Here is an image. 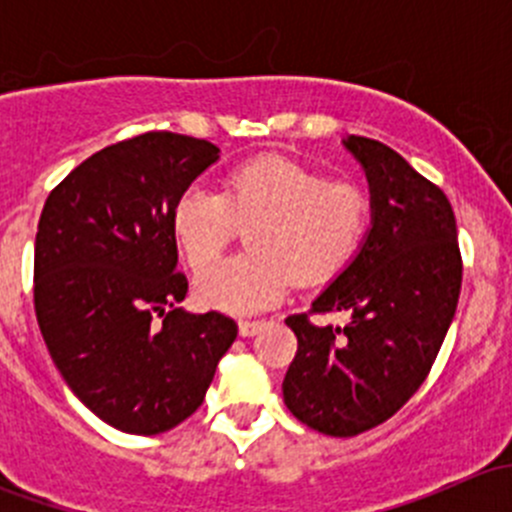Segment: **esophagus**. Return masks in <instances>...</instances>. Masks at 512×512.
<instances>
[{"label":"esophagus","mask_w":512,"mask_h":512,"mask_svg":"<svg viewBox=\"0 0 512 512\" xmlns=\"http://www.w3.org/2000/svg\"><path fill=\"white\" fill-rule=\"evenodd\" d=\"M262 327H265V322H260V319H242L240 334L242 337H255Z\"/></svg>","instance_id":"34e87169"}]
</instances>
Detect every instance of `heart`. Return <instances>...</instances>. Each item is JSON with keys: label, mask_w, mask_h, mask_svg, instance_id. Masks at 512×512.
I'll list each match as a JSON object with an SVG mask.
<instances>
[{"label": "heart", "mask_w": 512, "mask_h": 512, "mask_svg": "<svg viewBox=\"0 0 512 512\" xmlns=\"http://www.w3.org/2000/svg\"><path fill=\"white\" fill-rule=\"evenodd\" d=\"M371 200L352 180H327L285 156H260L227 173L223 193L193 188L178 200L173 227L193 270L212 261L240 226L253 225L247 256L205 268L195 280L208 307L252 314L285 299L294 275L319 282L359 250Z\"/></svg>", "instance_id": "1"}]
</instances>
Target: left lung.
<instances>
[{"label":"left lung","instance_id":"left-lung-1","mask_svg":"<svg viewBox=\"0 0 512 512\" xmlns=\"http://www.w3.org/2000/svg\"><path fill=\"white\" fill-rule=\"evenodd\" d=\"M344 146L364 165L371 230L352 265L312 309L287 317L297 337L282 394L304 426L337 438L389 421L426 381L461 294L463 260L446 193L394 148L364 136ZM349 311L344 328L312 313Z\"/></svg>","mask_w":512,"mask_h":512}]
</instances>
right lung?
Instances as JSON below:
<instances>
[{
  "instance_id": "1",
  "label": "right lung",
  "mask_w": 512,
  "mask_h": 512,
  "mask_svg": "<svg viewBox=\"0 0 512 512\" xmlns=\"http://www.w3.org/2000/svg\"><path fill=\"white\" fill-rule=\"evenodd\" d=\"M218 153L203 138L141 133L76 165L41 210V337L69 389L123 433L156 436L195 414L237 337L225 314L175 307L188 294L175 205Z\"/></svg>"
}]
</instances>
